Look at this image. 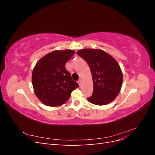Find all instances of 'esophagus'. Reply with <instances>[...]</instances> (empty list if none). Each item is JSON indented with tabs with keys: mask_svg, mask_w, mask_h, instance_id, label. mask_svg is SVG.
<instances>
[{
	"mask_svg": "<svg viewBox=\"0 0 155 155\" xmlns=\"http://www.w3.org/2000/svg\"><path fill=\"white\" fill-rule=\"evenodd\" d=\"M78 82L79 85L81 86V79H79V80Z\"/></svg>",
	"mask_w": 155,
	"mask_h": 155,
	"instance_id": "obj_1",
	"label": "esophagus"
}]
</instances>
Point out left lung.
<instances>
[{"instance_id": "1", "label": "left lung", "mask_w": 155, "mask_h": 155, "mask_svg": "<svg viewBox=\"0 0 155 155\" xmlns=\"http://www.w3.org/2000/svg\"><path fill=\"white\" fill-rule=\"evenodd\" d=\"M77 54L86 61L91 68L94 89L88 101L96 105H107L113 101L123 83V74L118 62L100 49H82Z\"/></svg>"}]
</instances>
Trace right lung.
<instances>
[{
  "label": "right lung",
  "mask_w": 155,
  "mask_h": 155,
  "mask_svg": "<svg viewBox=\"0 0 155 155\" xmlns=\"http://www.w3.org/2000/svg\"><path fill=\"white\" fill-rule=\"evenodd\" d=\"M74 53L72 50H54L36 63L32 72V85L36 96L43 104L61 105L79 87L65 68V64Z\"/></svg>",
  "instance_id": "right-lung-1"
}]
</instances>
